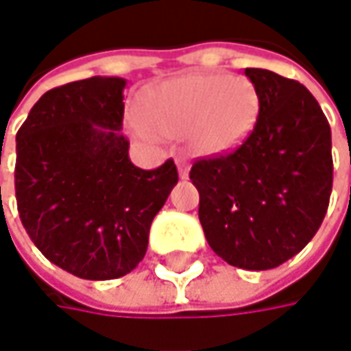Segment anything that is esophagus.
<instances>
[{"instance_id": "34e87169", "label": "esophagus", "mask_w": 351, "mask_h": 351, "mask_svg": "<svg viewBox=\"0 0 351 351\" xmlns=\"http://www.w3.org/2000/svg\"><path fill=\"white\" fill-rule=\"evenodd\" d=\"M178 171H180L182 180H187V176H189V162L185 158H178Z\"/></svg>"}]
</instances>
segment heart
Instances as JSON below:
<instances>
[{
  "instance_id": "1",
  "label": "heart",
  "mask_w": 351,
  "mask_h": 351,
  "mask_svg": "<svg viewBox=\"0 0 351 351\" xmlns=\"http://www.w3.org/2000/svg\"><path fill=\"white\" fill-rule=\"evenodd\" d=\"M148 123L166 136H185L207 154L228 152L250 136L260 113L254 84L224 74H191L156 88L146 101ZM142 138H154L141 119L132 121Z\"/></svg>"
}]
</instances>
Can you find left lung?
<instances>
[{"mask_svg": "<svg viewBox=\"0 0 351 351\" xmlns=\"http://www.w3.org/2000/svg\"><path fill=\"white\" fill-rule=\"evenodd\" d=\"M260 113L230 154L201 158L189 178L199 221L217 256L242 269H271L313 240L332 193L330 125L303 84L246 68Z\"/></svg>", "mask_w": 351, "mask_h": 351, "instance_id": "1", "label": "left lung"}]
</instances>
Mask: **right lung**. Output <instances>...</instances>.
Here are the masks:
<instances>
[{"instance_id":"1","label":"right lung","mask_w":351,"mask_h":351,"mask_svg":"<svg viewBox=\"0 0 351 351\" xmlns=\"http://www.w3.org/2000/svg\"><path fill=\"white\" fill-rule=\"evenodd\" d=\"M125 86L93 75L50 89L17 132L21 223L47 260L82 279L130 274L178 183L173 160L156 169L130 162L121 134Z\"/></svg>"}]
</instances>
